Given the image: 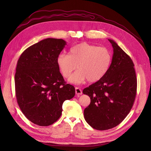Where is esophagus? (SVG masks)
<instances>
[{
	"label": "esophagus",
	"mask_w": 151,
	"mask_h": 151,
	"mask_svg": "<svg viewBox=\"0 0 151 151\" xmlns=\"http://www.w3.org/2000/svg\"><path fill=\"white\" fill-rule=\"evenodd\" d=\"M82 93H83V92H82V90L80 88H76V94L77 96H79V95L82 94Z\"/></svg>",
	"instance_id": "34e87169"
}]
</instances>
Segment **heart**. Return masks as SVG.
<instances>
[{"label":"heart","mask_w":151,"mask_h":151,"mask_svg":"<svg viewBox=\"0 0 151 151\" xmlns=\"http://www.w3.org/2000/svg\"><path fill=\"white\" fill-rule=\"evenodd\" d=\"M112 61L109 50L98 45L82 43L72 47L68 55L59 54L57 65L62 76L67 78L76 71L68 79L73 84H79L88 80L91 83L101 79L106 74Z\"/></svg>","instance_id":"b5f03b06"}]
</instances>
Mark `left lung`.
Listing matches in <instances>:
<instances>
[{
	"label": "left lung",
	"mask_w": 151,
	"mask_h": 151,
	"mask_svg": "<svg viewBox=\"0 0 151 151\" xmlns=\"http://www.w3.org/2000/svg\"><path fill=\"white\" fill-rule=\"evenodd\" d=\"M108 40L113 48L111 66L101 79L83 91L91 99L84 111L85 120L99 130L119 125L130 111L137 93L136 74L131 58L115 41Z\"/></svg>",
	"instance_id": "left-lung-1"
}]
</instances>
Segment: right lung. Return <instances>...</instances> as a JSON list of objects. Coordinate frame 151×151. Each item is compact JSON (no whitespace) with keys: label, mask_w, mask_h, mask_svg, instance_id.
<instances>
[{"label":"right lung","mask_w":151,"mask_h":151,"mask_svg":"<svg viewBox=\"0 0 151 151\" xmlns=\"http://www.w3.org/2000/svg\"><path fill=\"white\" fill-rule=\"evenodd\" d=\"M67 45L62 39L47 38L29 47L17 61L15 74L17 101L22 112L36 125L48 126L60 117L62 104L75 96L57 65Z\"/></svg>","instance_id":"add662e5"}]
</instances>
